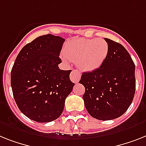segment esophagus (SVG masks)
I'll return each mask as SVG.
<instances>
[{"mask_svg":"<svg viewBox=\"0 0 146 146\" xmlns=\"http://www.w3.org/2000/svg\"><path fill=\"white\" fill-rule=\"evenodd\" d=\"M80 78H81V74L79 71L76 70V69H73L72 71L70 74V79L72 82L78 83L80 80Z\"/></svg>","mask_w":146,"mask_h":146,"instance_id":"esophagus-1","label":"esophagus"}]
</instances>
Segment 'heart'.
<instances>
[{"label":"heart","mask_w":146,"mask_h":146,"mask_svg":"<svg viewBox=\"0 0 146 146\" xmlns=\"http://www.w3.org/2000/svg\"><path fill=\"white\" fill-rule=\"evenodd\" d=\"M109 53V44L104 38H81L72 41L62 57L77 62L81 69L91 72L98 68L105 61Z\"/></svg>","instance_id":"1"}]
</instances>
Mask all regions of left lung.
Instances as JSON below:
<instances>
[{
	"mask_svg": "<svg viewBox=\"0 0 146 146\" xmlns=\"http://www.w3.org/2000/svg\"><path fill=\"white\" fill-rule=\"evenodd\" d=\"M109 53L99 68L82 74L84 105L91 116L111 120L125 113L136 90L135 65L123 45L105 38Z\"/></svg>",
	"mask_w": 146,
	"mask_h": 146,
	"instance_id": "left-lung-1",
	"label": "left lung"
}]
</instances>
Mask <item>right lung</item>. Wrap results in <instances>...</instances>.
<instances>
[{
    "label": "right lung",
    "instance_id": "add662e5",
    "mask_svg": "<svg viewBox=\"0 0 146 146\" xmlns=\"http://www.w3.org/2000/svg\"><path fill=\"white\" fill-rule=\"evenodd\" d=\"M65 39L47 34L19 53L11 71V86L18 108L29 119L50 122L62 114L74 84L72 70H61L60 54Z\"/></svg>",
    "mask_w": 146,
    "mask_h": 146
}]
</instances>
